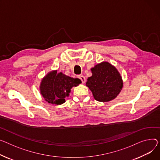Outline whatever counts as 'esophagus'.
Returning a JSON list of instances; mask_svg holds the SVG:
<instances>
[{"label":"esophagus","mask_w":160,"mask_h":160,"mask_svg":"<svg viewBox=\"0 0 160 160\" xmlns=\"http://www.w3.org/2000/svg\"><path fill=\"white\" fill-rule=\"evenodd\" d=\"M78 78L81 80V81H82V82L83 83L86 82V78L84 77V76L82 75V74H81V75H79V76L78 77Z\"/></svg>","instance_id":"1"}]
</instances>
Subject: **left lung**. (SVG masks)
<instances>
[{"mask_svg": "<svg viewBox=\"0 0 160 160\" xmlns=\"http://www.w3.org/2000/svg\"><path fill=\"white\" fill-rule=\"evenodd\" d=\"M92 75L89 77L86 86L98 102H109L114 99L123 87L122 77L116 68L103 62L91 69Z\"/></svg>", "mask_w": 160, "mask_h": 160, "instance_id": "obj_1", "label": "left lung"}]
</instances>
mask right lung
Returning <instances> with one entry per match:
<instances>
[{
    "label": "right lung",
    "mask_w": 160,
    "mask_h": 160,
    "mask_svg": "<svg viewBox=\"0 0 160 160\" xmlns=\"http://www.w3.org/2000/svg\"><path fill=\"white\" fill-rule=\"evenodd\" d=\"M81 83L78 78H73L57 71L49 72L42 80L40 92L49 103L60 105L66 102L71 89Z\"/></svg>",
    "instance_id": "1"
}]
</instances>
